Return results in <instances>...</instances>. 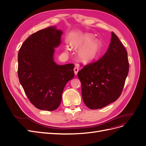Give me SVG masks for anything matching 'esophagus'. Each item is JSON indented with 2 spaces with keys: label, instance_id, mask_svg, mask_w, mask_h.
Masks as SVG:
<instances>
[{
  "label": "esophagus",
  "instance_id": "obj_1",
  "mask_svg": "<svg viewBox=\"0 0 146 146\" xmlns=\"http://www.w3.org/2000/svg\"><path fill=\"white\" fill-rule=\"evenodd\" d=\"M78 71H79V68H78V66H75V67L74 68V74H75V75H77V73H78Z\"/></svg>",
  "mask_w": 146,
  "mask_h": 146
}]
</instances>
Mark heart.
<instances>
[{"mask_svg":"<svg viewBox=\"0 0 146 146\" xmlns=\"http://www.w3.org/2000/svg\"><path fill=\"white\" fill-rule=\"evenodd\" d=\"M89 33L79 36L72 43L73 46L80 48L78 52V58L84 64L91 63L97 57L101 51L102 43L98 39Z\"/></svg>","mask_w":146,"mask_h":146,"instance_id":"b5f03b06","label":"heart"}]
</instances>
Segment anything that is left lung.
Returning <instances> with one entry per match:
<instances>
[{
    "mask_svg": "<svg viewBox=\"0 0 146 146\" xmlns=\"http://www.w3.org/2000/svg\"><path fill=\"white\" fill-rule=\"evenodd\" d=\"M110 41L101 58L84 66L78 72L83 100L90 109H101L116 101L128 75L126 50L113 33Z\"/></svg>",
    "mask_w": 146,
    "mask_h": 146,
    "instance_id": "left-lung-1",
    "label": "left lung"
}]
</instances>
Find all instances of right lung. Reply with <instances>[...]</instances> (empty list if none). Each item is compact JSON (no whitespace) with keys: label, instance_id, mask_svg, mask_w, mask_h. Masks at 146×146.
<instances>
[{"label":"right lung","instance_id":"obj_1","mask_svg":"<svg viewBox=\"0 0 146 146\" xmlns=\"http://www.w3.org/2000/svg\"><path fill=\"white\" fill-rule=\"evenodd\" d=\"M63 31L50 27L31 34L18 53V77L27 97L36 108L52 111L62 101L66 84L73 78V64L58 65L55 49Z\"/></svg>","mask_w":146,"mask_h":146}]
</instances>
